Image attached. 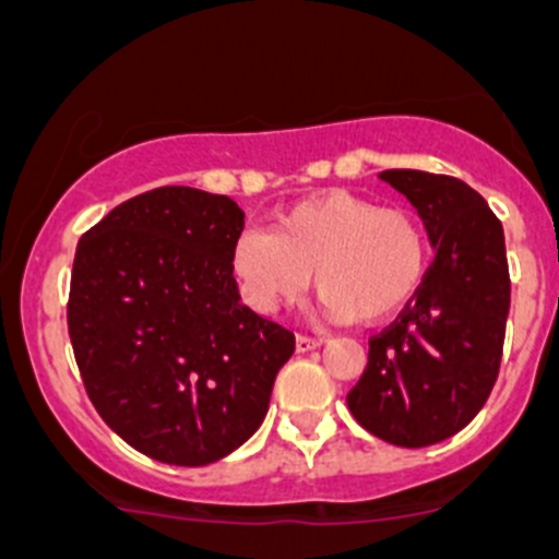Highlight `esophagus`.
Listing matches in <instances>:
<instances>
[{"instance_id": "obj_1", "label": "esophagus", "mask_w": 559, "mask_h": 559, "mask_svg": "<svg viewBox=\"0 0 559 559\" xmlns=\"http://www.w3.org/2000/svg\"><path fill=\"white\" fill-rule=\"evenodd\" d=\"M320 338H311V336H304V333H300V336L295 338V347H297V353H309V350H317V347H320Z\"/></svg>"}]
</instances>
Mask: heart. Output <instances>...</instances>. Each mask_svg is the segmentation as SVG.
I'll use <instances>...</instances> for the list:
<instances>
[{
  "label": "heart",
  "instance_id": "heart-1",
  "mask_svg": "<svg viewBox=\"0 0 559 559\" xmlns=\"http://www.w3.org/2000/svg\"><path fill=\"white\" fill-rule=\"evenodd\" d=\"M231 262L248 304L262 314L297 304L314 273L331 320L385 322L425 281L427 237L408 209L325 190L284 209L273 234L245 231Z\"/></svg>",
  "mask_w": 559,
  "mask_h": 559
}]
</instances>
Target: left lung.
<instances>
[{
  "label": "left lung",
  "instance_id": "1",
  "mask_svg": "<svg viewBox=\"0 0 559 559\" xmlns=\"http://www.w3.org/2000/svg\"><path fill=\"white\" fill-rule=\"evenodd\" d=\"M380 179L414 203L436 259L394 325L372 336L347 405L364 430L416 450L463 430L497 383L508 250L499 217L466 181L425 170H383Z\"/></svg>",
  "mask_w": 559,
  "mask_h": 559
}]
</instances>
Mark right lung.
I'll list each match as a JSON object with an SVG mask.
<instances>
[{
  "mask_svg": "<svg viewBox=\"0 0 559 559\" xmlns=\"http://www.w3.org/2000/svg\"><path fill=\"white\" fill-rule=\"evenodd\" d=\"M228 195L156 187L76 245L68 333L102 419L143 455L206 466L242 447L270 408L295 333L239 304Z\"/></svg>",
  "mask_w": 559,
  "mask_h": 559,
  "instance_id": "obj_1",
  "label": "right lung"
}]
</instances>
